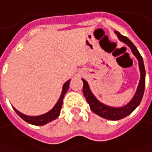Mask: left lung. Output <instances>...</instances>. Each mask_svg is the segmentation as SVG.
Listing matches in <instances>:
<instances>
[{
    "instance_id": "8db88e82",
    "label": "left lung",
    "mask_w": 152,
    "mask_h": 152,
    "mask_svg": "<svg viewBox=\"0 0 152 152\" xmlns=\"http://www.w3.org/2000/svg\"><path fill=\"white\" fill-rule=\"evenodd\" d=\"M115 33L116 34H118V39L121 41L124 42L130 47L132 54L137 57L138 63H139L141 78H140V82L138 84L137 90L133 98H132V100L126 105L122 107H113L107 106L101 102H99L98 99L94 97V95L92 94V92L90 90L87 81H85L84 79H82L83 82V95L86 98L88 103L89 104L91 110L94 113H96L97 115L105 118V119H108V120H120L132 113L134 110L139 106L140 102L142 101L143 94H144V90H145V83H146V71H145L144 63H143L142 55L140 54L137 47L134 45L132 42L129 39L126 38V36L122 35L118 31H115Z\"/></svg>"
}]
</instances>
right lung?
I'll return each mask as SVG.
<instances>
[{
    "instance_id": "obj_1",
    "label": "right lung",
    "mask_w": 152,
    "mask_h": 152,
    "mask_svg": "<svg viewBox=\"0 0 152 152\" xmlns=\"http://www.w3.org/2000/svg\"><path fill=\"white\" fill-rule=\"evenodd\" d=\"M70 80L67 81V82L64 84L62 89V93H61V95L58 98V102L57 103L54 105V107L50 110V112H48L47 113L43 114V115H39V116H27V115H25V114L20 113L19 111L15 109V107L14 110L15 111V113L18 114L19 116L24 120L26 121V122L30 123V124H32V125H36V126H43L48 122L53 121L54 119L58 118L60 114V110L62 108V104H63V99H64V94L67 93V91L69 89V86Z\"/></svg>"
}]
</instances>
